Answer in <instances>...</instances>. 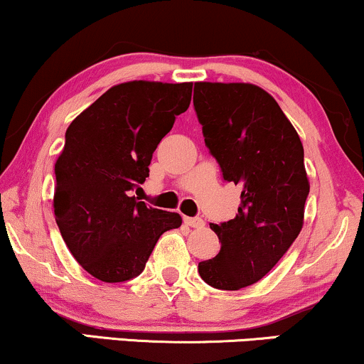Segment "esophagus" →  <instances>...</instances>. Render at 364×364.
<instances>
[{"mask_svg":"<svg viewBox=\"0 0 364 364\" xmlns=\"http://www.w3.org/2000/svg\"><path fill=\"white\" fill-rule=\"evenodd\" d=\"M185 223L191 228H203L205 222L200 218V216H185Z\"/></svg>","mask_w":364,"mask_h":364,"instance_id":"34e87169","label":"esophagus"}]
</instances>
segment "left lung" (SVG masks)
Instances as JSON below:
<instances>
[{"label":"left lung","instance_id":"obj_1","mask_svg":"<svg viewBox=\"0 0 364 364\" xmlns=\"http://www.w3.org/2000/svg\"><path fill=\"white\" fill-rule=\"evenodd\" d=\"M193 105L223 179L242 188L235 218L210 225L222 248L198 272L211 287L238 291L269 274L301 232L309 195L304 148L257 85L196 82Z\"/></svg>","mask_w":364,"mask_h":364}]
</instances>
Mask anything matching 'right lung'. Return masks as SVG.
I'll return each mask as SVG.
<instances>
[{
	"mask_svg": "<svg viewBox=\"0 0 364 364\" xmlns=\"http://www.w3.org/2000/svg\"><path fill=\"white\" fill-rule=\"evenodd\" d=\"M191 82L114 85L73 119L55 163V220L70 254L102 282L144 270L151 252L181 216L137 201L159 141L190 107Z\"/></svg>",
	"mask_w": 364,
	"mask_h": 364,
	"instance_id": "1",
	"label": "right lung"
}]
</instances>
